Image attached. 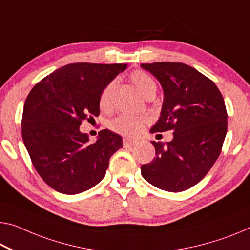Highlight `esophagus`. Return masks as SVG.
Listing matches in <instances>:
<instances>
[{
  "label": "esophagus",
  "mask_w": 250,
  "mask_h": 250,
  "mask_svg": "<svg viewBox=\"0 0 250 250\" xmlns=\"http://www.w3.org/2000/svg\"><path fill=\"white\" fill-rule=\"evenodd\" d=\"M123 144H124V146H133V145H135L136 144V141H134V140H128V138H124V140H123Z\"/></svg>",
  "instance_id": "esophagus-1"
}]
</instances>
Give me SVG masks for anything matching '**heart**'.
Here are the masks:
<instances>
[{"label":"heart","instance_id":"heart-1","mask_svg":"<svg viewBox=\"0 0 250 250\" xmlns=\"http://www.w3.org/2000/svg\"><path fill=\"white\" fill-rule=\"evenodd\" d=\"M130 82L137 88L140 93L147 97L148 95L154 94L156 91V83L151 75L142 70L133 71L129 76ZM115 87V82H110L103 88L99 95V107L103 110H108L112 107V94ZM147 123V117L137 116V115L122 114L115 117L108 123L109 128L113 132L120 134L125 137H134L143 129L144 125Z\"/></svg>","mask_w":250,"mask_h":250}]
</instances>
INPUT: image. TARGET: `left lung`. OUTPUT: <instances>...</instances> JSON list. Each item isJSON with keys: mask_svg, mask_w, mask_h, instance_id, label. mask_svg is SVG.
<instances>
[{"mask_svg": "<svg viewBox=\"0 0 250 250\" xmlns=\"http://www.w3.org/2000/svg\"><path fill=\"white\" fill-rule=\"evenodd\" d=\"M164 90L162 112L151 132L173 130V140L153 141L155 157L141 167L143 178L170 192L190 189L208 174L227 134V109L212 80L181 62L142 63Z\"/></svg>", "mask_w": 250, "mask_h": 250, "instance_id": "obj_1", "label": "left lung"}]
</instances>
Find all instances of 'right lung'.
<instances>
[{
  "instance_id": "right-lung-1",
  "label": "right lung",
  "mask_w": 250,
  "mask_h": 250,
  "mask_svg": "<svg viewBox=\"0 0 250 250\" xmlns=\"http://www.w3.org/2000/svg\"><path fill=\"white\" fill-rule=\"evenodd\" d=\"M126 68L125 63H70L34 86L25 99L22 138L41 179L53 190L77 194L104 179L109 159L122 148V137L108 129L89 136L83 121L99 115L103 88Z\"/></svg>"
}]
</instances>
